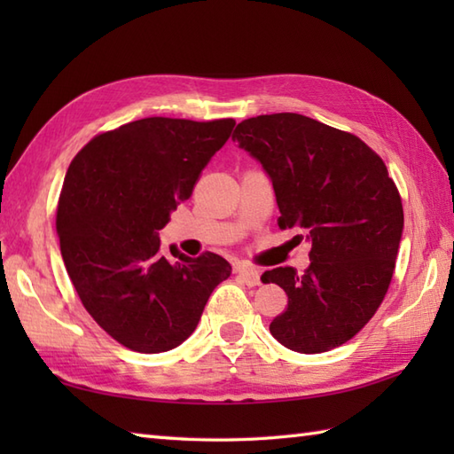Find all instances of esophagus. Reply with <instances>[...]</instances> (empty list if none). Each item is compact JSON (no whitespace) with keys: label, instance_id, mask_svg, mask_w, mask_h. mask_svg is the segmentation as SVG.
Here are the masks:
<instances>
[{"label":"esophagus","instance_id":"obj_1","mask_svg":"<svg viewBox=\"0 0 454 454\" xmlns=\"http://www.w3.org/2000/svg\"><path fill=\"white\" fill-rule=\"evenodd\" d=\"M236 275L239 281L246 283L247 286H257L259 283H262V275H259L257 269H252V267L239 265V267H236Z\"/></svg>","mask_w":454,"mask_h":454}]
</instances>
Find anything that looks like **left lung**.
<instances>
[{
    "label": "left lung",
    "mask_w": 454,
    "mask_h": 454,
    "mask_svg": "<svg viewBox=\"0 0 454 454\" xmlns=\"http://www.w3.org/2000/svg\"><path fill=\"white\" fill-rule=\"evenodd\" d=\"M232 140L273 181L278 228L310 238V267L265 271L288 296L269 325L286 349L324 353L349 341L379 310L396 267L403 208L382 158L351 132L296 113L242 121Z\"/></svg>",
    "instance_id": "obj_1"
}]
</instances>
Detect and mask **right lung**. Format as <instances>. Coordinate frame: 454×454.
I'll list each match as a JSON object with an SVG mask.
<instances>
[{
  "instance_id": "add662e5",
  "label": "right lung",
  "mask_w": 454,
  "mask_h": 454,
  "mask_svg": "<svg viewBox=\"0 0 454 454\" xmlns=\"http://www.w3.org/2000/svg\"><path fill=\"white\" fill-rule=\"evenodd\" d=\"M234 119L150 117L101 132L67 168L56 232L70 281L114 341L161 353L195 332L210 293L232 273L205 252L161 255L158 232L192 195Z\"/></svg>"
}]
</instances>
